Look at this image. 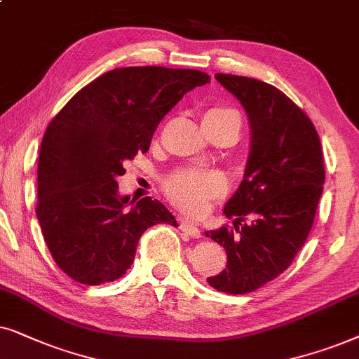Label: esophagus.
I'll list each match as a JSON object with an SVG mask.
<instances>
[{
  "instance_id": "obj_1",
  "label": "esophagus",
  "mask_w": 359,
  "mask_h": 359,
  "mask_svg": "<svg viewBox=\"0 0 359 359\" xmlns=\"http://www.w3.org/2000/svg\"><path fill=\"white\" fill-rule=\"evenodd\" d=\"M180 229H182V231H185L187 235H190L192 238L202 236V233H200V228L195 223L189 222V219H184V218L180 219Z\"/></svg>"
}]
</instances>
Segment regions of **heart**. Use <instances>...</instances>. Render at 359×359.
Segmentation results:
<instances>
[{
    "label": "heart",
    "mask_w": 359,
    "mask_h": 359,
    "mask_svg": "<svg viewBox=\"0 0 359 359\" xmlns=\"http://www.w3.org/2000/svg\"><path fill=\"white\" fill-rule=\"evenodd\" d=\"M203 119L240 124V114L231 108H212ZM226 190L228 180L222 172L198 167H184L164 180V192L170 202L189 213H202L212 200L222 197Z\"/></svg>",
    "instance_id": "obj_1"
}]
</instances>
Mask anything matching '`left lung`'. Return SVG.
Returning <instances> with one entry per match:
<instances>
[{"label":"left lung","instance_id":"left-lung-1","mask_svg":"<svg viewBox=\"0 0 359 359\" xmlns=\"http://www.w3.org/2000/svg\"><path fill=\"white\" fill-rule=\"evenodd\" d=\"M215 79L246 109L251 151L245 179L223 210L233 228L205 233L228 256L207 283L248 294L283 274L307 240L323 190V152L313 123L280 90L240 75Z\"/></svg>","mask_w":359,"mask_h":359}]
</instances>
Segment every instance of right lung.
<instances>
[{
    "instance_id": "add662e5",
    "label": "right lung",
    "mask_w": 359,
    "mask_h": 359,
    "mask_svg": "<svg viewBox=\"0 0 359 359\" xmlns=\"http://www.w3.org/2000/svg\"><path fill=\"white\" fill-rule=\"evenodd\" d=\"M208 82L210 75L190 69H114L76 92L49 123L36 213L57 266L76 283L119 279L147 228L177 226L159 200L144 197L128 208L116 179L126 172L124 162L147 152L157 124L180 98Z\"/></svg>"
}]
</instances>
